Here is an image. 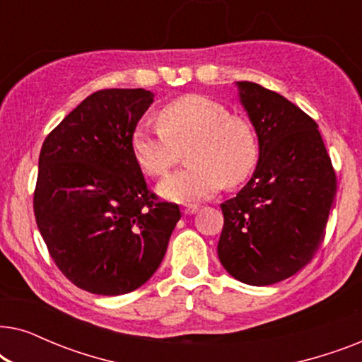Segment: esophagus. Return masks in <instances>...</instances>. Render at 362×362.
<instances>
[{
	"label": "esophagus",
	"mask_w": 362,
	"mask_h": 362,
	"mask_svg": "<svg viewBox=\"0 0 362 362\" xmlns=\"http://www.w3.org/2000/svg\"><path fill=\"white\" fill-rule=\"evenodd\" d=\"M197 211H199V206H197V204H187V206L182 207V212H185L186 216L194 214V212H197Z\"/></svg>",
	"instance_id": "obj_1"
}]
</instances>
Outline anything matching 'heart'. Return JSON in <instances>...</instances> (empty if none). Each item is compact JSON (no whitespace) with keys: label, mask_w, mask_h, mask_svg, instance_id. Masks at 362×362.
Wrapping results in <instances>:
<instances>
[{"label":"heart","mask_w":362,"mask_h":362,"mask_svg":"<svg viewBox=\"0 0 362 362\" xmlns=\"http://www.w3.org/2000/svg\"><path fill=\"white\" fill-rule=\"evenodd\" d=\"M160 127L140 125L132 136L138 166L151 177L165 176L187 150V166L158 186L165 199L192 202L222 186H237L254 171L259 141L244 117L206 95L180 97L158 112Z\"/></svg>","instance_id":"obj_1"}]
</instances>
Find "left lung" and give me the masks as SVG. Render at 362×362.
<instances>
[{"label": "left lung", "mask_w": 362, "mask_h": 362, "mask_svg": "<svg viewBox=\"0 0 362 362\" xmlns=\"http://www.w3.org/2000/svg\"><path fill=\"white\" fill-rule=\"evenodd\" d=\"M259 138V163L235 197L222 202L217 255L242 284L281 281L313 259L325 237L336 175L313 118L280 93L237 82Z\"/></svg>", "instance_id": "1"}]
</instances>
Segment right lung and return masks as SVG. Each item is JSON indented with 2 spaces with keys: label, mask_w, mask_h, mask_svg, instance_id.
Here are the masks:
<instances>
[{
  "label": "right lung",
  "mask_w": 362,
  "mask_h": 362,
  "mask_svg": "<svg viewBox=\"0 0 362 362\" xmlns=\"http://www.w3.org/2000/svg\"><path fill=\"white\" fill-rule=\"evenodd\" d=\"M145 88H105L42 143L34 216L59 270L95 295L130 293L160 267L181 212L158 202L132 136L153 103Z\"/></svg>",
  "instance_id": "1"
}]
</instances>
